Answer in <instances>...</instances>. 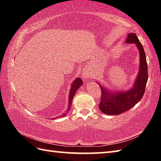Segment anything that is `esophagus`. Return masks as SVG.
I'll return each instance as SVG.
<instances>
[{
  "instance_id": "1",
  "label": "esophagus",
  "mask_w": 161,
  "mask_h": 161,
  "mask_svg": "<svg viewBox=\"0 0 161 161\" xmlns=\"http://www.w3.org/2000/svg\"><path fill=\"white\" fill-rule=\"evenodd\" d=\"M91 75L90 73V70L89 68H86V69L83 70V73H82V77L84 79V80H86V79L89 77V75Z\"/></svg>"
}]
</instances>
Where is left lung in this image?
<instances>
[{
	"label": "left lung",
	"instance_id": "1",
	"mask_svg": "<svg viewBox=\"0 0 161 161\" xmlns=\"http://www.w3.org/2000/svg\"><path fill=\"white\" fill-rule=\"evenodd\" d=\"M126 43H136L140 53V70L135 84L128 91L108 92L104 86H100L101 99L99 104L100 110L107 115H119L131 108L141 100L145 93L148 80V68L146 55L142 45L135 33H130Z\"/></svg>",
	"mask_w": 161,
	"mask_h": 161
}]
</instances>
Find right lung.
<instances>
[{
	"instance_id": "add662e5",
	"label": "right lung",
	"mask_w": 161,
	"mask_h": 161,
	"mask_svg": "<svg viewBox=\"0 0 161 161\" xmlns=\"http://www.w3.org/2000/svg\"><path fill=\"white\" fill-rule=\"evenodd\" d=\"M82 80H81L80 78H77L75 80L73 85H72L71 89L70 91V94H69V98H68V111H69L71 107V104H72V101H73V99L74 97V95L76 93V91L81 86V85L82 84ZM66 114H63V115H61V116H65Z\"/></svg>"
}]
</instances>
